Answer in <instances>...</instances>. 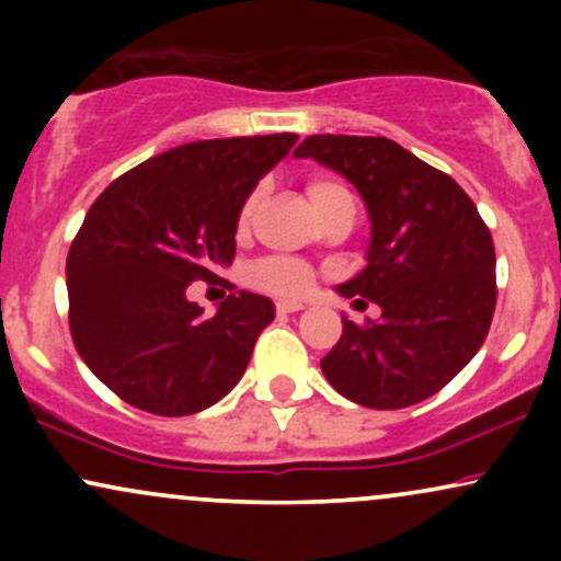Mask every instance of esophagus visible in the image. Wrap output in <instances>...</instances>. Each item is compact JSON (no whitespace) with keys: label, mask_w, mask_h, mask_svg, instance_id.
<instances>
[{"label":"esophagus","mask_w":561,"mask_h":561,"mask_svg":"<svg viewBox=\"0 0 561 561\" xmlns=\"http://www.w3.org/2000/svg\"><path fill=\"white\" fill-rule=\"evenodd\" d=\"M295 311H302V302L300 300H279L276 302V313H295Z\"/></svg>","instance_id":"1"}]
</instances>
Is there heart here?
Wrapping results in <instances>:
<instances>
[{
	"label": "heart",
	"instance_id": "1",
	"mask_svg": "<svg viewBox=\"0 0 561 561\" xmlns=\"http://www.w3.org/2000/svg\"><path fill=\"white\" fill-rule=\"evenodd\" d=\"M308 195H311V203L319 216L327 214V210L340 203H353L351 192H347L340 182L327 176L311 179V182H308ZM255 203H259V195H253L242 205V227L250 221V216H253ZM255 285L276 295H302L311 287V268L295 259H279V255H276V259H266L255 266Z\"/></svg>",
	"mask_w": 561,
	"mask_h": 561
}]
</instances>
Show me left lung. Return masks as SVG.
<instances>
[{
    "mask_svg": "<svg viewBox=\"0 0 561 561\" xmlns=\"http://www.w3.org/2000/svg\"><path fill=\"white\" fill-rule=\"evenodd\" d=\"M337 171L371 221L366 268L337 287L377 302L364 327L343 317V337L321 371L347 401L405 409L435 396L472 362L495 311L493 237L448 173L385 137L317 134L295 150Z\"/></svg>",
    "mask_w": 561,
    "mask_h": 561,
    "instance_id": "8db88e82",
    "label": "left lung"
}]
</instances>
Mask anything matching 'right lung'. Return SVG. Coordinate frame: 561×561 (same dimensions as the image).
Instances as JSON below:
<instances>
[{
    "label": "right lung",
    "instance_id": "obj_1",
    "mask_svg": "<svg viewBox=\"0 0 561 561\" xmlns=\"http://www.w3.org/2000/svg\"><path fill=\"white\" fill-rule=\"evenodd\" d=\"M295 141L298 134L190 141L94 199L66 263L68 321L83 364L126 403L186 416L240 382L274 302L240 289L205 317L186 287L231 266L244 199Z\"/></svg>",
    "mask_w": 561,
    "mask_h": 561
}]
</instances>
